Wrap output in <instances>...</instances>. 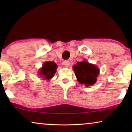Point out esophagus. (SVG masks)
<instances>
[{
    "label": "esophagus",
    "instance_id": "1",
    "mask_svg": "<svg viewBox=\"0 0 132 132\" xmlns=\"http://www.w3.org/2000/svg\"><path fill=\"white\" fill-rule=\"evenodd\" d=\"M63 64H64V65L65 67H68L70 65V62L68 61H67V60H65V61H64V62H63Z\"/></svg>",
    "mask_w": 132,
    "mask_h": 132
}]
</instances>
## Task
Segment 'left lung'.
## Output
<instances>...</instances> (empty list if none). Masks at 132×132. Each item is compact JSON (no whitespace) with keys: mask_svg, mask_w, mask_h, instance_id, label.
<instances>
[{"mask_svg":"<svg viewBox=\"0 0 132 132\" xmlns=\"http://www.w3.org/2000/svg\"><path fill=\"white\" fill-rule=\"evenodd\" d=\"M73 70L78 82L81 84H85L86 86L94 84L99 74L98 67L95 65L89 64L86 61L77 62L73 66Z\"/></svg>","mask_w":132,"mask_h":132,"instance_id":"obj_1","label":"left lung"}]
</instances>
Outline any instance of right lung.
I'll list each match as a JSON object with an SVG mask.
<instances>
[{
    "instance_id": "right-lung-1",
    "label": "right lung",
    "mask_w": 132,
    "mask_h": 132,
    "mask_svg": "<svg viewBox=\"0 0 132 132\" xmlns=\"http://www.w3.org/2000/svg\"><path fill=\"white\" fill-rule=\"evenodd\" d=\"M57 65L53 62H46L43 64V67L39 70V75L44 77V79H51L53 77L54 74L56 73Z\"/></svg>"
}]
</instances>
